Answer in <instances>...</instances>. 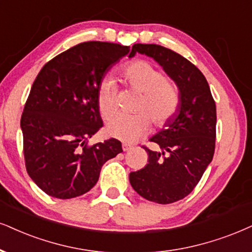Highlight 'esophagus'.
<instances>
[{
	"mask_svg": "<svg viewBox=\"0 0 252 252\" xmlns=\"http://www.w3.org/2000/svg\"><path fill=\"white\" fill-rule=\"evenodd\" d=\"M122 149H123V151H124V152H126V151H129V150H131V149H132V145L126 144V143H123V144H122Z\"/></svg>",
	"mask_w": 252,
	"mask_h": 252,
	"instance_id": "esophagus-1",
	"label": "esophagus"
}]
</instances>
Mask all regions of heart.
<instances>
[{
  "label": "heart",
  "mask_w": 252,
  "mask_h": 252,
  "mask_svg": "<svg viewBox=\"0 0 252 252\" xmlns=\"http://www.w3.org/2000/svg\"><path fill=\"white\" fill-rule=\"evenodd\" d=\"M122 80L130 88L141 93L136 102L135 115H115L107 122L108 136L126 143L139 139L151 128V118L156 126H163L179 108L178 88L166 80L160 69L145 60H136L122 69ZM117 88L113 79L102 80L97 88L96 101L100 114L108 119L116 109Z\"/></svg>",
  "instance_id": "1"
}]
</instances>
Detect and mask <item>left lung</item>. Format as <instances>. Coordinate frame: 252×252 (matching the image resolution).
<instances>
[{"label":"left lung","mask_w":252,"mask_h":252,"mask_svg":"<svg viewBox=\"0 0 252 252\" xmlns=\"http://www.w3.org/2000/svg\"><path fill=\"white\" fill-rule=\"evenodd\" d=\"M136 53L158 63L180 95L177 113L150 138L158 150L144 148L148 164L129 174L130 184L139 195L167 205L189 195L213 160L216 107L205 75L183 56L156 44H135L129 58Z\"/></svg>","instance_id":"left-lung-1"}]
</instances>
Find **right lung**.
I'll return each instance as SVG.
<instances>
[{"label": "right lung", "mask_w": 252, "mask_h": 252, "mask_svg": "<svg viewBox=\"0 0 252 252\" xmlns=\"http://www.w3.org/2000/svg\"><path fill=\"white\" fill-rule=\"evenodd\" d=\"M130 47L86 41L44 65L31 87L21 119L25 166L41 190L72 199L95 186L102 165L122 152L121 142L107 139L87 146L103 122L97 88Z\"/></svg>", "instance_id": "1"}]
</instances>
